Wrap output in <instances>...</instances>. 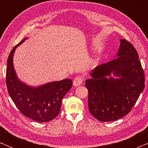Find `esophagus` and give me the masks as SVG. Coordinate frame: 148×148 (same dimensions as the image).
Returning <instances> with one entry per match:
<instances>
[{"instance_id":"34e87169","label":"esophagus","mask_w":148,"mask_h":148,"mask_svg":"<svg viewBox=\"0 0 148 148\" xmlns=\"http://www.w3.org/2000/svg\"><path fill=\"white\" fill-rule=\"evenodd\" d=\"M83 81H84V78H83L82 77H81V76L76 77L75 78L74 80H73L74 86H75V87L79 86L80 85L82 84Z\"/></svg>"}]
</instances>
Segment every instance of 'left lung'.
<instances>
[{
	"mask_svg": "<svg viewBox=\"0 0 148 148\" xmlns=\"http://www.w3.org/2000/svg\"><path fill=\"white\" fill-rule=\"evenodd\" d=\"M118 57L97 66L86 80L90 112L101 122L114 121L127 115L145 87V75L133 44L121 39ZM111 72L119 79L107 78Z\"/></svg>",
	"mask_w": 148,
	"mask_h": 148,
	"instance_id": "8db88e82",
	"label": "left lung"
}]
</instances>
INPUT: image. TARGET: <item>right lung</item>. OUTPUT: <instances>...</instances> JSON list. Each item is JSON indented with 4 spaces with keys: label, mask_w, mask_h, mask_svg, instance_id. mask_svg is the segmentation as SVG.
I'll return each instance as SVG.
<instances>
[{
    "label": "right lung",
    "mask_w": 148,
    "mask_h": 148,
    "mask_svg": "<svg viewBox=\"0 0 148 148\" xmlns=\"http://www.w3.org/2000/svg\"><path fill=\"white\" fill-rule=\"evenodd\" d=\"M25 40L14 46L8 57L6 71L8 93L24 116L37 122H48L59 114L62 98L72 88L73 82L70 79H65L32 88L20 82L14 69L13 57L15 48Z\"/></svg>",
    "instance_id": "add662e5"
}]
</instances>
